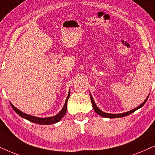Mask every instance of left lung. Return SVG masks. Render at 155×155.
<instances>
[{"mask_svg": "<svg viewBox=\"0 0 155 155\" xmlns=\"http://www.w3.org/2000/svg\"><path fill=\"white\" fill-rule=\"evenodd\" d=\"M90 98H91V103H92V106H93V108H94V110L95 112L96 113H98L99 115H101V116L102 117H108V118H115V117H124V116H127V115H128L130 114H131V113H133V112H135V110H137V109H139L140 108H141L144 106V104H145L146 101H147L148 98H149V96H147V98L145 99V101H144L142 104L139 106L137 108L133 109V110L128 111V112H126V113H120V114H110V113H104L103 112L102 110H101L100 109H99L97 106L95 104L94 101V98H93V97L91 96V95L90 94Z\"/></svg>", "mask_w": 155, "mask_h": 155, "instance_id": "1", "label": "left lung"}]
</instances>
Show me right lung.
<instances>
[{
  "instance_id": "right-lung-1",
  "label": "right lung",
  "mask_w": 155,
  "mask_h": 155,
  "mask_svg": "<svg viewBox=\"0 0 155 155\" xmlns=\"http://www.w3.org/2000/svg\"><path fill=\"white\" fill-rule=\"evenodd\" d=\"M69 96H70V91L69 92V94H68L67 98L66 99L64 106L63 108L61 109V110L58 113V114L54 115V116L53 117H44V118L32 116V115L25 114V113L21 112V111L16 108L12 104H10V106H12V108H13V110H15L16 113H18L20 116L23 117V118L27 119L28 120L30 121V122L37 123V124H40V125H51V124H54V123L59 122V121L65 115L66 113H67V101H68V99L69 98Z\"/></svg>"
}]
</instances>
